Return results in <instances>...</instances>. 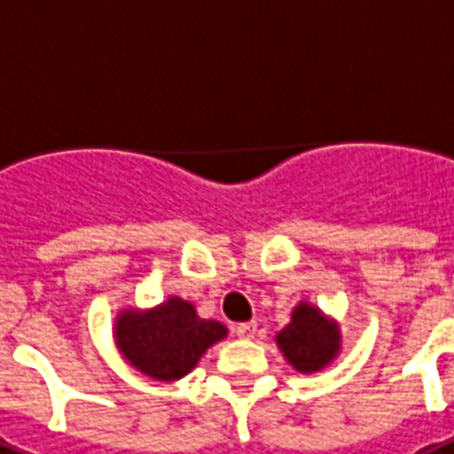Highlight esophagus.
Returning a JSON list of instances; mask_svg holds the SVG:
<instances>
[{
  "label": "esophagus",
  "mask_w": 454,
  "mask_h": 454,
  "mask_svg": "<svg viewBox=\"0 0 454 454\" xmlns=\"http://www.w3.org/2000/svg\"><path fill=\"white\" fill-rule=\"evenodd\" d=\"M258 332V325L255 322H244V325H237V336L239 339H253Z\"/></svg>",
  "instance_id": "1"
}]
</instances>
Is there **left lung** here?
Returning <instances> with one entry per match:
<instances>
[{"instance_id":"left-lung-1","label":"left lung","mask_w":454,"mask_h":454,"mask_svg":"<svg viewBox=\"0 0 454 454\" xmlns=\"http://www.w3.org/2000/svg\"><path fill=\"white\" fill-rule=\"evenodd\" d=\"M284 360L301 374L326 370L343 348L340 325L310 301H298L291 322L275 333Z\"/></svg>"}]
</instances>
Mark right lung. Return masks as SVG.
I'll use <instances>...</instances> for the list:
<instances>
[{
  "mask_svg": "<svg viewBox=\"0 0 454 454\" xmlns=\"http://www.w3.org/2000/svg\"><path fill=\"white\" fill-rule=\"evenodd\" d=\"M227 326L199 317L194 303L170 296L153 308H122L115 315L114 340L132 370L153 381H179L194 372L208 348L227 339Z\"/></svg>",
  "mask_w": 454,
  "mask_h": 454,
  "instance_id": "1",
  "label": "right lung"
}]
</instances>
